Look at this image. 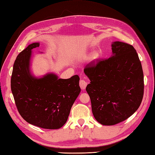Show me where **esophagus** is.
I'll list each match as a JSON object with an SVG mask.
<instances>
[{
	"instance_id": "34e87169",
	"label": "esophagus",
	"mask_w": 155,
	"mask_h": 155,
	"mask_svg": "<svg viewBox=\"0 0 155 155\" xmlns=\"http://www.w3.org/2000/svg\"><path fill=\"white\" fill-rule=\"evenodd\" d=\"M79 85L81 88V89L84 90V89H85V88H86V87H87V82L84 80H81L80 83H79Z\"/></svg>"
}]
</instances>
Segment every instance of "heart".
<instances>
[{
  "label": "heart",
  "mask_w": 155,
  "mask_h": 155,
  "mask_svg": "<svg viewBox=\"0 0 155 155\" xmlns=\"http://www.w3.org/2000/svg\"><path fill=\"white\" fill-rule=\"evenodd\" d=\"M100 56H99V54L98 53V52H94V53L93 54V56H92V60H93V61H97L98 60V58H99Z\"/></svg>",
  "instance_id": "1"
}]
</instances>
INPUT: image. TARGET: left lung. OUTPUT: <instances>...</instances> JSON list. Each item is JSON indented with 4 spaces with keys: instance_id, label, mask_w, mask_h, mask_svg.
<instances>
[{
    "instance_id": "1",
    "label": "left lung",
    "mask_w": 155,
    "mask_h": 155,
    "mask_svg": "<svg viewBox=\"0 0 155 155\" xmlns=\"http://www.w3.org/2000/svg\"><path fill=\"white\" fill-rule=\"evenodd\" d=\"M111 47L109 58L84 71L91 81L86 91L94 117L106 126L119 123L135 113L144 93L143 71L135 49L119 41Z\"/></svg>"
}]
</instances>
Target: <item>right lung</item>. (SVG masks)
<instances>
[{
    "instance_id": "right-lung-1",
    "label": "right lung",
    "mask_w": 155,
    "mask_h": 155,
    "mask_svg": "<svg viewBox=\"0 0 155 155\" xmlns=\"http://www.w3.org/2000/svg\"><path fill=\"white\" fill-rule=\"evenodd\" d=\"M39 46V42L29 45L16 57L11 81L12 93L18 113L27 123L58 129L67 121L80 94V78L74 75L62 79L52 72L35 77L31 71L32 50Z\"/></svg>"
}]
</instances>
